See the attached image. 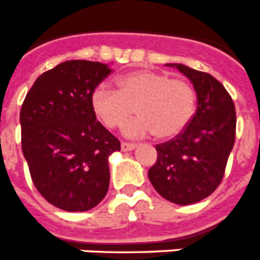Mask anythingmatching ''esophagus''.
Returning a JSON list of instances; mask_svg holds the SVG:
<instances>
[{"mask_svg": "<svg viewBox=\"0 0 260 260\" xmlns=\"http://www.w3.org/2000/svg\"><path fill=\"white\" fill-rule=\"evenodd\" d=\"M135 146H137V144H135V143H128V142H122V143H121V150H122V151H132V150H134Z\"/></svg>", "mask_w": 260, "mask_h": 260, "instance_id": "34e87169", "label": "esophagus"}]
</instances>
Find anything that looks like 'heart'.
<instances>
[{"mask_svg":"<svg viewBox=\"0 0 260 260\" xmlns=\"http://www.w3.org/2000/svg\"><path fill=\"white\" fill-rule=\"evenodd\" d=\"M118 89L100 83L91 93V108L108 128L122 125L134 113L139 116L123 125L127 137L155 134L168 139L180 134L195 109V92L186 80L162 73L137 70L119 77Z\"/></svg>","mask_w":260,"mask_h":260,"instance_id":"1","label":"heart"}]
</instances>
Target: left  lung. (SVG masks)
I'll return each mask as SVG.
<instances>
[{
  "mask_svg": "<svg viewBox=\"0 0 260 260\" xmlns=\"http://www.w3.org/2000/svg\"><path fill=\"white\" fill-rule=\"evenodd\" d=\"M171 66L191 80L198 107L180 134L156 144L157 160L148 178L162 198L186 206L207 198L221 183L236 139V108L211 74L181 63Z\"/></svg>",
  "mask_w": 260,
  "mask_h": 260,
  "instance_id": "left-lung-1",
  "label": "left lung"
}]
</instances>
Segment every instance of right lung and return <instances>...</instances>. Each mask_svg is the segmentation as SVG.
<instances>
[{
	"label": "right lung",
	"instance_id": "obj_1",
	"mask_svg": "<svg viewBox=\"0 0 260 260\" xmlns=\"http://www.w3.org/2000/svg\"><path fill=\"white\" fill-rule=\"evenodd\" d=\"M112 71L102 62H62L35 80L20 108L22 151L32 182L63 211L91 210L108 192V157L121 144L96 121L91 93Z\"/></svg>",
	"mask_w": 260,
	"mask_h": 260
}]
</instances>
